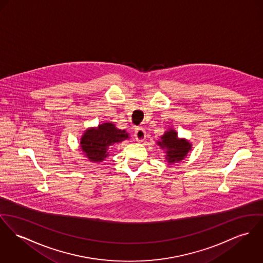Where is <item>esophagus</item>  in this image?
Listing matches in <instances>:
<instances>
[{
  "instance_id": "obj_1",
  "label": "esophagus",
  "mask_w": 263,
  "mask_h": 263,
  "mask_svg": "<svg viewBox=\"0 0 263 263\" xmlns=\"http://www.w3.org/2000/svg\"><path fill=\"white\" fill-rule=\"evenodd\" d=\"M135 139L138 142H143L146 139V132L143 128H136L135 130Z\"/></svg>"
}]
</instances>
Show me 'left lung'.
I'll list each match as a JSON object with an SVG mask.
<instances>
[{
    "label": "left lung",
    "instance_id": "1",
    "mask_svg": "<svg viewBox=\"0 0 263 263\" xmlns=\"http://www.w3.org/2000/svg\"><path fill=\"white\" fill-rule=\"evenodd\" d=\"M157 144L165 150V159L169 164L183 160L192 148L191 143L184 138H178L177 132L173 129L166 131Z\"/></svg>",
    "mask_w": 263,
    "mask_h": 263
}]
</instances>
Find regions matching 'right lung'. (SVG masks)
Wrapping results in <instances>:
<instances>
[{
	"mask_svg": "<svg viewBox=\"0 0 263 263\" xmlns=\"http://www.w3.org/2000/svg\"><path fill=\"white\" fill-rule=\"evenodd\" d=\"M128 138L129 135L125 130L117 129L115 124L108 122L87 129L82 135L80 147L90 161L98 163L109 155V146Z\"/></svg>",
	"mask_w": 263,
	"mask_h": 263,
	"instance_id": "1",
	"label": "right lung"
}]
</instances>
